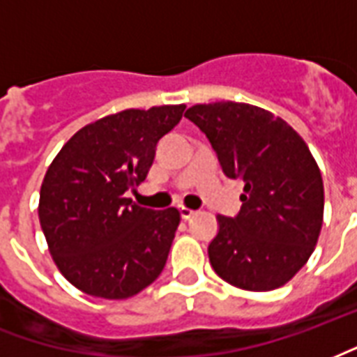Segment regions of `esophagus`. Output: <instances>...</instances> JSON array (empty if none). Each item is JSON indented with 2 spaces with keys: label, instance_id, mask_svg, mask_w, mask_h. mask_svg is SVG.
<instances>
[{
  "label": "esophagus",
  "instance_id": "obj_1",
  "mask_svg": "<svg viewBox=\"0 0 357 357\" xmlns=\"http://www.w3.org/2000/svg\"><path fill=\"white\" fill-rule=\"evenodd\" d=\"M195 213H197L195 210H189V208H183V206L179 208V215H181V219H191Z\"/></svg>",
  "mask_w": 357,
  "mask_h": 357
}]
</instances>
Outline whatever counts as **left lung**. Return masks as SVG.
Instances as JSON below:
<instances>
[{
  "label": "left lung",
  "mask_w": 357,
  "mask_h": 357,
  "mask_svg": "<svg viewBox=\"0 0 357 357\" xmlns=\"http://www.w3.org/2000/svg\"><path fill=\"white\" fill-rule=\"evenodd\" d=\"M185 117L204 132L227 178L244 183L234 218L218 215L208 245L219 278L248 291H271L299 273L318 242L324 181L297 132L257 105H192Z\"/></svg>",
  "instance_id": "obj_1"
}]
</instances>
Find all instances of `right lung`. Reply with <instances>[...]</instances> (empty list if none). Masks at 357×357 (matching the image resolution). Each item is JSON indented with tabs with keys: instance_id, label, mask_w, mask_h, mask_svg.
Listing matches in <instances>:
<instances>
[{
	"instance_id": "right-lung-1",
	"label": "right lung",
	"mask_w": 357,
	"mask_h": 357,
	"mask_svg": "<svg viewBox=\"0 0 357 357\" xmlns=\"http://www.w3.org/2000/svg\"><path fill=\"white\" fill-rule=\"evenodd\" d=\"M185 105L125 109L75 132L45 174L39 221L66 280L102 299H128L162 273L179 212L132 204Z\"/></svg>"
}]
</instances>
